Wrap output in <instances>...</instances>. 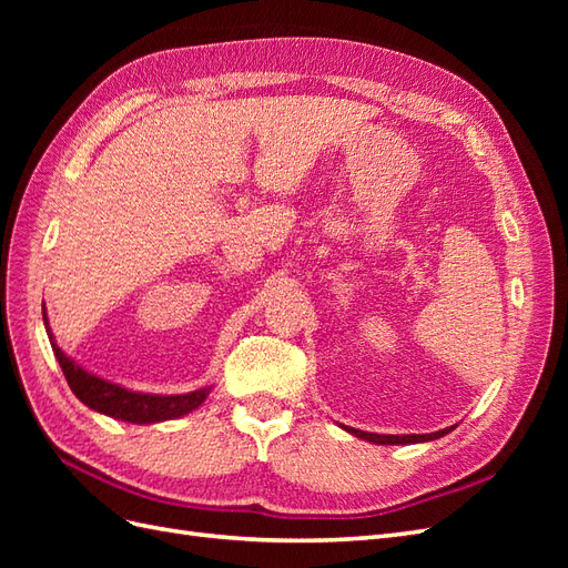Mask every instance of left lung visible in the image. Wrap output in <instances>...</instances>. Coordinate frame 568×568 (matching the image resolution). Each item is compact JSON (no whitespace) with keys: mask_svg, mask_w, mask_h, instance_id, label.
<instances>
[{"mask_svg":"<svg viewBox=\"0 0 568 568\" xmlns=\"http://www.w3.org/2000/svg\"><path fill=\"white\" fill-rule=\"evenodd\" d=\"M346 428L348 434L363 438V440H369L374 445H407V443H424V440H436V438H443L445 434H450L455 426L450 428H440V432L436 434H407V436H390V434H367V432H359V428H351V426H343Z\"/></svg>","mask_w":568,"mask_h":568,"instance_id":"8db88e82","label":"left lung"}]
</instances>
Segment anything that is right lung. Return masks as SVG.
Instances as JSON below:
<instances>
[{
  "label": "right lung",
  "mask_w": 568,
  "mask_h": 568,
  "mask_svg": "<svg viewBox=\"0 0 568 568\" xmlns=\"http://www.w3.org/2000/svg\"><path fill=\"white\" fill-rule=\"evenodd\" d=\"M42 320L68 386H71V390L75 393V398H80L90 409L101 412V415L120 419V422H130V424H153V422L178 419L196 409L205 400V395L211 393V386H205L182 395H159V393L130 390L118 384H111L106 379H101V376L82 369L73 357H68L57 346V341L49 329L44 305H42Z\"/></svg>",
  "instance_id": "1"
}]
</instances>
